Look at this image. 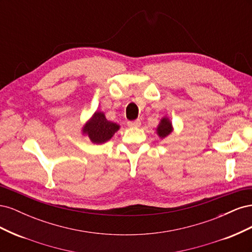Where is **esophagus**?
I'll use <instances>...</instances> for the list:
<instances>
[{"instance_id": "34e87169", "label": "esophagus", "mask_w": 252, "mask_h": 252, "mask_svg": "<svg viewBox=\"0 0 252 252\" xmlns=\"http://www.w3.org/2000/svg\"><path fill=\"white\" fill-rule=\"evenodd\" d=\"M127 125L129 127H140L141 126V121L140 120H134V121H129Z\"/></svg>"}]
</instances>
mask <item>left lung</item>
<instances>
[{"instance_id": "obj_1", "label": "left lung", "mask_w": 252, "mask_h": 252, "mask_svg": "<svg viewBox=\"0 0 252 252\" xmlns=\"http://www.w3.org/2000/svg\"><path fill=\"white\" fill-rule=\"evenodd\" d=\"M172 131H173V127H172L171 121L167 117L162 118L161 122H159V124L157 127V134L161 139H165L166 136H168Z\"/></svg>"}]
</instances>
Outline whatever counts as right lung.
<instances>
[{
  "instance_id": "1",
  "label": "right lung",
  "mask_w": 252,
  "mask_h": 252,
  "mask_svg": "<svg viewBox=\"0 0 252 252\" xmlns=\"http://www.w3.org/2000/svg\"><path fill=\"white\" fill-rule=\"evenodd\" d=\"M119 129L120 125L106 119L104 112L95 111L83 126L82 133L88 135L94 144H103L109 141Z\"/></svg>"
}]
</instances>
